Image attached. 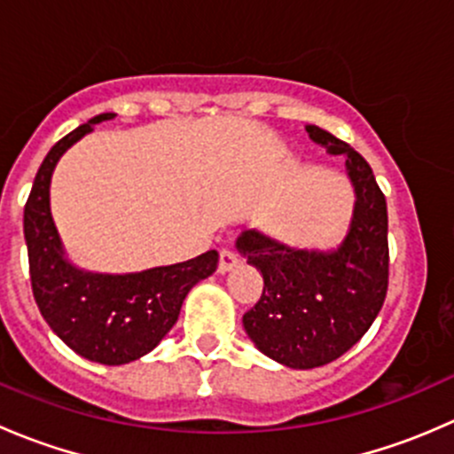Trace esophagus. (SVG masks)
Returning a JSON list of instances; mask_svg holds the SVG:
<instances>
[{
	"instance_id": "obj_1",
	"label": "esophagus",
	"mask_w": 454,
	"mask_h": 454,
	"mask_svg": "<svg viewBox=\"0 0 454 454\" xmlns=\"http://www.w3.org/2000/svg\"><path fill=\"white\" fill-rule=\"evenodd\" d=\"M237 265H239V256L232 253V250H222V253H219V265H217L219 274L231 272V270L237 268Z\"/></svg>"
}]
</instances>
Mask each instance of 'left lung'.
I'll list each match as a JSON object with an SVG mask.
<instances>
[{
	"label": "left lung",
	"instance_id": "8db88e82",
	"mask_svg": "<svg viewBox=\"0 0 454 454\" xmlns=\"http://www.w3.org/2000/svg\"><path fill=\"white\" fill-rule=\"evenodd\" d=\"M309 140L329 155H347L354 186L347 235L336 248H294L261 231H246L237 250L263 277V294L244 314L256 349L290 369H316L340 358L367 333L388 286L387 200L367 160L316 125Z\"/></svg>",
	"mask_w": 454,
	"mask_h": 454
}]
</instances>
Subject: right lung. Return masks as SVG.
I'll return each mask as SVG.
<instances>
[{"instance_id":"obj_1","label":"right lung","mask_w":454,"mask_h":454,"mask_svg":"<svg viewBox=\"0 0 454 454\" xmlns=\"http://www.w3.org/2000/svg\"><path fill=\"white\" fill-rule=\"evenodd\" d=\"M116 114H98L48 151L24 208L30 281L39 312L54 333L81 358L127 364L160 345L180 316L191 287L217 270L215 250L142 272H91L70 259L50 210V182L61 155Z\"/></svg>"}]
</instances>
